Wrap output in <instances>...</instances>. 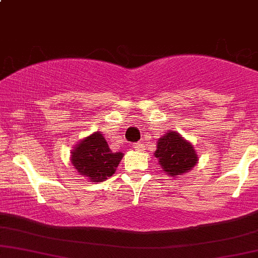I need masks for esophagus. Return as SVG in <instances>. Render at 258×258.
<instances>
[{
	"instance_id": "esophagus-1",
	"label": "esophagus",
	"mask_w": 258,
	"mask_h": 258,
	"mask_svg": "<svg viewBox=\"0 0 258 258\" xmlns=\"http://www.w3.org/2000/svg\"><path fill=\"white\" fill-rule=\"evenodd\" d=\"M142 147H143V143H141V142H139V143H133L132 144V148H135L136 150L142 149Z\"/></svg>"
}]
</instances>
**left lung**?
<instances>
[{"label": "left lung", "mask_w": 258, "mask_h": 258, "mask_svg": "<svg viewBox=\"0 0 258 258\" xmlns=\"http://www.w3.org/2000/svg\"><path fill=\"white\" fill-rule=\"evenodd\" d=\"M154 156L162 171L172 178L191 171L199 161L193 144L176 131H168L158 139Z\"/></svg>", "instance_id": "left-lung-1"}]
</instances>
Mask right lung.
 <instances>
[{
    "label": "right lung",
    "instance_id": "add662e5",
    "mask_svg": "<svg viewBox=\"0 0 258 258\" xmlns=\"http://www.w3.org/2000/svg\"><path fill=\"white\" fill-rule=\"evenodd\" d=\"M122 153H112L99 131L79 142L70 152V161L80 174L91 182H104L119 166Z\"/></svg>",
    "mask_w": 258,
    "mask_h": 258
}]
</instances>
